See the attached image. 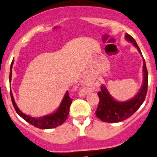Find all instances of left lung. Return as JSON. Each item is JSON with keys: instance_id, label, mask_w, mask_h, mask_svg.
<instances>
[{"instance_id": "obj_1", "label": "left lung", "mask_w": 157, "mask_h": 157, "mask_svg": "<svg viewBox=\"0 0 157 157\" xmlns=\"http://www.w3.org/2000/svg\"><path fill=\"white\" fill-rule=\"evenodd\" d=\"M125 38L127 41L132 43L138 49V52L143 58V76L144 80L139 91L131 99L126 101H116L109 93L108 90L104 85L101 86V91L98 92L99 97V103L97 108L95 114L101 120L107 123H118L126 120L134 114L137 110L141 107L144 101L147 91L148 73L147 70L145 61L141 54V50L135 39L128 34H125Z\"/></svg>"}]
</instances>
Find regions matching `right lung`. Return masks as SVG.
<instances>
[{"mask_svg":"<svg viewBox=\"0 0 157 157\" xmlns=\"http://www.w3.org/2000/svg\"><path fill=\"white\" fill-rule=\"evenodd\" d=\"M13 62H14V60L12 61V63H11L10 66V82H11V79H12V68ZM10 96L13 107H14L16 113H17L21 117L24 119L26 122L30 123L32 126L39 128H42V129H49V128H56V127L61 126V125L65 121L67 116H68L69 109H70V106L72 103V99L69 97L68 92L67 91L66 92L65 96H64L63 99H62V102H61L60 105H59V108L56 110V111L51 113V114L41 117H31V116L25 114L24 113H22V112L19 110V108L17 107V105H16V102H15L14 98H13V93L11 91Z\"/></svg>","mask_w":157,"mask_h":157,"instance_id":"obj_1","label":"right lung"}]
</instances>
